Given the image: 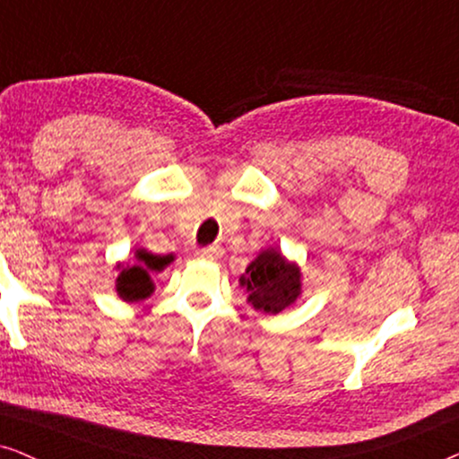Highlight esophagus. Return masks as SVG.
Returning a JSON list of instances; mask_svg holds the SVG:
<instances>
[{
	"label": "esophagus",
	"mask_w": 459,
	"mask_h": 459,
	"mask_svg": "<svg viewBox=\"0 0 459 459\" xmlns=\"http://www.w3.org/2000/svg\"><path fill=\"white\" fill-rule=\"evenodd\" d=\"M221 255H223V248L217 247V244H212V247H203V248L196 250L198 259H206V261L221 259Z\"/></svg>",
	"instance_id": "1"
}]
</instances>
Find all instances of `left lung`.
Instances as JSON below:
<instances>
[{"mask_svg": "<svg viewBox=\"0 0 459 459\" xmlns=\"http://www.w3.org/2000/svg\"><path fill=\"white\" fill-rule=\"evenodd\" d=\"M248 300L255 309L280 313L290 307L300 294V273L294 263H288L280 250H265L250 263L242 278Z\"/></svg>", "mask_w": 459, "mask_h": 459, "instance_id": "left-lung-1", "label": "left lung"}]
</instances>
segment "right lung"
Listing matches in <instances>:
<instances>
[{
  "mask_svg": "<svg viewBox=\"0 0 459 459\" xmlns=\"http://www.w3.org/2000/svg\"><path fill=\"white\" fill-rule=\"evenodd\" d=\"M165 256H154L140 250L137 253L135 265L121 267L117 278V290L125 300H140L146 299L152 292V281H150L148 269H160L165 265Z\"/></svg>",
  "mask_w": 459,
  "mask_h": 459,
  "instance_id": "obj_1",
  "label": "right lung"
}]
</instances>
